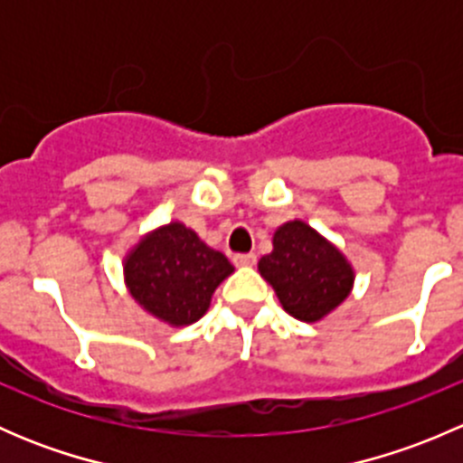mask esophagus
<instances>
[{
    "label": "esophagus",
    "mask_w": 463,
    "mask_h": 463,
    "mask_svg": "<svg viewBox=\"0 0 463 463\" xmlns=\"http://www.w3.org/2000/svg\"><path fill=\"white\" fill-rule=\"evenodd\" d=\"M258 261V255L255 253H237L232 255V264L235 266H253Z\"/></svg>",
    "instance_id": "1"
}]
</instances>
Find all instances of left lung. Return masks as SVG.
I'll return each instance as SVG.
<instances>
[{
  "label": "left lung",
  "instance_id": "8db88e82",
  "mask_svg": "<svg viewBox=\"0 0 463 463\" xmlns=\"http://www.w3.org/2000/svg\"><path fill=\"white\" fill-rule=\"evenodd\" d=\"M260 273L293 318L316 322L349 296L354 273L343 253L302 222L275 232L273 253L260 260Z\"/></svg>",
  "mask_w": 463,
  "mask_h": 463
}]
</instances>
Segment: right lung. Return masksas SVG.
I'll return each mask as SVG.
<instances>
[{
  "label": "right lung",
  "mask_w": 463,
  "mask_h": 463,
  "mask_svg": "<svg viewBox=\"0 0 463 463\" xmlns=\"http://www.w3.org/2000/svg\"><path fill=\"white\" fill-rule=\"evenodd\" d=\"M232 273L219 250L205 246L197 232L170 223L145 237L125 261L132 296L170 325H190L205 314L214 288Z\"/></svg>",
  "instance_id": "add662e5"
}]
</instances>
